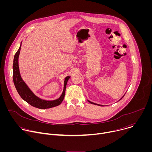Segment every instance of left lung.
Returning <instances> with one entry per match:
<instances>
[{"instance_id": "obj_1", "label": "left lung", "mask_w": 152, "mask_h": 152, "mask_svg": "<svg viewBox=\"0 0 152 152\" xmlns=\"http://www.w3.org/2000/svg\"><path fill=\"white\" fill-rule=\"evenodd\" d=\"M88 102H89L90 103H91V104H97V105H99V106H102V105H100V104H98L94 103H93V102H90V101H89V100H88Z\"/></svg>"}]
</instances>
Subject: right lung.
<instances>
[{
  "label": "right lung",
  "instance_id": "add662e5",
  "mask_svg": "<svg viewBox=\"0 0 152 152\" xmlns=\"http://www.w3.org/2000/svg\"><path fill=\"white\" fill-rule=\"evenodd\" d=\"M20 45L18 50L15 53L14 57V61H13V81L14 85L15 86V88L20 96V97L22 98L24 100H25L27 103L30 104L31 106L39 108V109H48V108L53 107L56 106H58L61 103L62 100H64L65 93H66V85L68 80L70 77V76H67L65 79L64 81V90L61 96V97L55 100H45L39 99L37 96H36L28 88V86L25 83V82L22 80L21 77L20 72H19V67H18V56L20 54V49H21Z\"/></svg>",
  "mask_w": 152,
  "mask_h": 152
}]
</instances>
